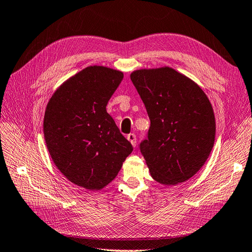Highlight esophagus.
<instances>
[{"mask_svg": "<svg viewBox=\"0 0 252 252\" xmlns=\"http://www.w3.org/2000/svg\"><path fill=\"white\" fill-rule=\"evenodd\" d=\"M126 138H127V140H128V141H130V142L132 143V146H133V147H135V146H136V135H135L134 133L128 134V135L126 136Z\"/></svg>", "mask_w": 252, "mask_h": 252, "instance_id": "obj_1", "label": "esophagus"}]
</instances>
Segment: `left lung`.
<instances>
[{
	"instance_id": "left-lung-1",
	"label": "left lung",
	"mask_w": 252,
	"mask_h": 252,
	"mask_svg": "<svg viewBox=\"0 0 252 252\" xmlns=\"http://www.w3.org/2000/svg\"><path fill=\"white\" fill-rule=\"evenodd\" d=\"M131 80L151 126L140 152L157 183L188 181L209 157L215 138L212 105L199 86L175 69H138Z\"/></svg>"
}]
</instances>
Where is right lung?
Returning a JSON list of instances; mask_svg holds the SVG:
<instances>
[{"label":"right lung","mask_w":252,"mask_h":252,"mask_svg":"<svg viewBox=\"0 0 252 252\" xmlns=\"http://www.w3.org/2000/svg\"><path fill=\"white\" fill-rule=\"evenodd\" d=\"M122 79V71L89 66L61 84L46 106L50 157L69 182L88 190L109 185L133 151L105 109Z\"/></svg>","instance_id":"1"}]
</instances>
